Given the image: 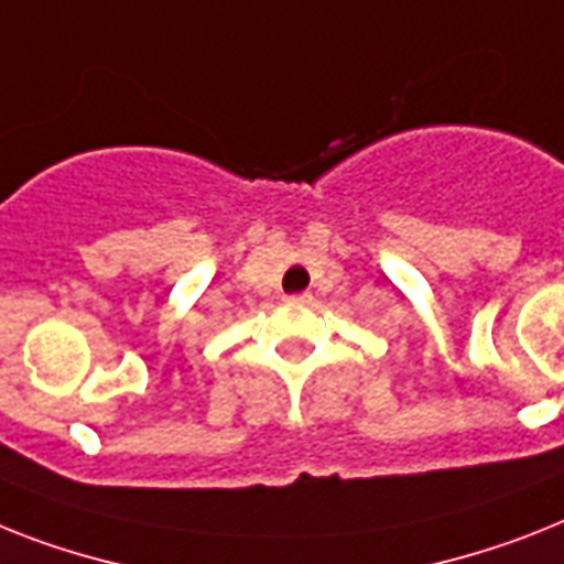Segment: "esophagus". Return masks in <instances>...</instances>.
<instances>
[{
    "label": "esophagus",
    "instance_id": "obj_1",
    "mask_svg": "<svg viewBox=\"0 0 564 564\" xmlns=\"http://www.w3.org/2000/svg\"><path fill=\"white\" fill-rule=\"evenodd\" d=\"M291 302H300V305H305V302H311V293H293Z\"/></svg>",
    "mask_w": 564,
    "mask_h": 564
}]
</instances>
